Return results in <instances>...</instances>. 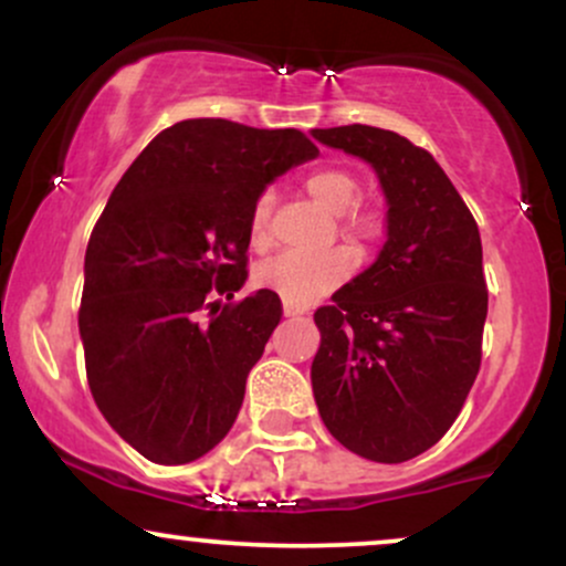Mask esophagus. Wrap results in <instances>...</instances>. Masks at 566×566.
I'll use <instances>...</instances> for the list:
<instances>
[{
  "mask_svg": "<svg viewBox=\"0 0 566 566\" xmlns=\"http://www.w3.org/2000/svg\"><path fill=\"white\" fill-rule=\"evenodd\" d=\"M308 314V308H303V305H295V303H284V316H290V319H295V316H303Z\"/></svg>",
  "mask_w": 566,
  "mask_h": 566,
  "instance_id": "1",
  "label": "esophagus"
}]
</instances>
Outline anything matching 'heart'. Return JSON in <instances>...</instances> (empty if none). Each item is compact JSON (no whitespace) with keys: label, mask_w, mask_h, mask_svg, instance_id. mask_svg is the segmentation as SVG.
I'll list each match as a JSON object with an SVG mask.
<instances>
[{"label":"heart","mask_w":566,"mask_h":566,"mask_svg":"<svg viewBox=\"0 0 566 566\" xmlns=\"http://www.w3.org/2000/svg\"><path fill=\"white\" fill-rule=\"evenodd\" d=\"M305 193L322 207V210L343 216L350 210L359 193L356 178L340 167H322L305 178ZM269 218H271V197H258L247 220V233L250 244L263 250L269 247ZM346 231L356 242H367L380 231V223L375 216H354L346 223ZM354 271V261L346 250H324V252H282L271 258L255 271V282L263 290L276 292L284 303L308 305L324 292L335 290L343 284Z\"/></svg>","instance_id":"obj_1"}]
</instances>
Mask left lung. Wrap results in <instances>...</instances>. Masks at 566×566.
<instances>
[{"label":"left lung","instance_id":"8db88e82","mask_svg":"<svg viewBox=\"0 0 566 566\" xmlns=\"http://www.w3.org/2000/svg\"><path fill=\"white\" fill-rule=\"evenodd\" d=\"M311 135L365 159L388 205L378 261L314 314L316 407L346 450L405 463L450 431L482 365L479 226L437 159L391 129L346 125Z\"/></svg>","mask_w":566,"mask_h":566}]
</instances>
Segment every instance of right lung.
I'll return each mask as SVG.
<instances>
[{
	"instance_id": "add662e5",
	"label": "right lung",
	"mask_w": 566,
	"mask_h": 566,
	"mask_svg": "<svg viewBox=\"0 0 566 566\" xmlns=\"http://www.w3.org/2000/svg\"><path fill=\"white\" fill-rule=\"evenodd\" d=\"M316 154L301 129L186 119L108 197L84 255V367L103 418L151 463H191L231 431L282 301L218 297L247 279L255 199Z\"/></svg>"
}]
</instances>
